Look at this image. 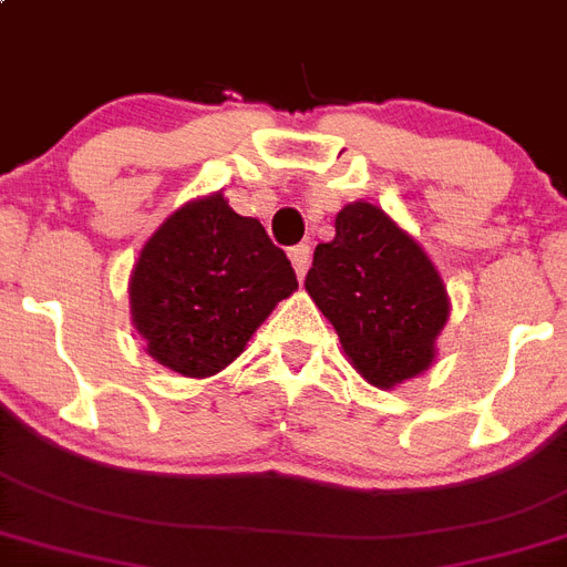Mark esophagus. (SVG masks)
<instances>
[{"label": "esophagus", "instance_id": "34e87169", "mask_svg": "<svg viewBox=\"0 0 567 567\" xmlns=\"http://www.w3.org/2000/svg\"><path fill=\"white\" fill-rule=\"evenodd\" d=\"M288 256H291V265H293V270H297V276L302 279V276H306V270H308V265H311V247L297 245V247H291V250H288Z\"/></svg>", "mask_w": 567, "mask_h": 567}]
</instances>
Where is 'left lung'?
<instances>
[{
	"label": "left lung",
	"instance_id": "8db88e82",
	"mask_svg": "<svg viewBox=\"0 0 567 567\" xmlns=\"http://www.w3.org/2000/svg\"><path fill=\"white\" fill-rule=\"evenodd\" d=\"M334 227V239L313 250L308 297L372 386L417 378L435 360V340L450 320L444 279L423 247L374 204H346Z\"/></svg>",
	"mask_w": 567,
	"mask_h": 567
}]
</instances>
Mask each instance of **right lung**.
Returning a JSON list of instances; mask_svg holds the SVG:
<instances>
[{
    "label": "right lung",
    "mask_w": 567,
    "mask_h": 567,
    "mask_svg": "<svg viewBox=\"0 0 567 567\" xmlns=\"http://www.w3.org/2000/svg\"><path fill=\"white\" fill-rule=\"evenodd\" d=\"M293 291L297 274L265 227L213 193L175 210L144 245L130 276L132 326L161 365L210 378Z\"/></svg>",
    "instance_id": "right-lung-1"
}]
</instances>
